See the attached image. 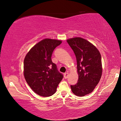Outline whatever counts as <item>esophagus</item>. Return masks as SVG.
<instances>
[{
  "instance_id": "obj_1",
  "label": "esophagus",
  "mask_w": 121,
  "mask_h": 121,
  "mask_svg": "<svg viewBox=\"0 0 121 121\" xmlns=\"http://www.w3.org/2000/svg\"><path fill=\"white\" fill-rule=\"evenodd\" d=\"M68 77V73H65L64 74V78L65 79H67Z\"/></svg>"
}]
</instances>
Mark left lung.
I'll return each instance as SVG.
<instances>
[{
    "label": "left lung",
    "mask_w": 121,
    "mask_h": 121,
    "mask_svg": "<svg viewBox=\"0 0 121 121\" xmlns=\"http://www.w3.org/2000/svg\"><path fill=\"white\" fill-rule=\"evenodd\" d=\"M77 59L78 80L71 85L72 92L83 97L91 93L98 84L102 74V59L100 52L86 39L80 37L67 39Z\"/></svg>",
    "instance_id": "left-lung-1"
}]
</instances>
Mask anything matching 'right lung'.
Listing matches in <instances>:
<instances>
[{
    "label": "right lung",
    "instance_id": "right-lung-1",
    "mask_svg": "<svg viewBox=\"0 0 121 121\" xmlns=\"http://www.w3.org/2000/svg\"><path fill=\"white\" fill-rule=\"evenodd\" d=\"M61 43L58 39H43L32 47L24 58V78L34 92L41 96L54 94L63 78L51 59L53 50Z\"/></svg>",
    "mask_w": 121,
    "mask_h": 121
}]
</instances>
